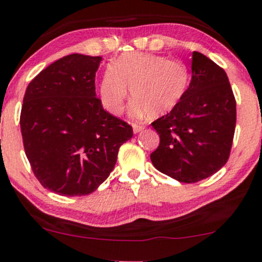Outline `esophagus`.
Listing matches in <instances>:
<instances>
[{
  "instance_id": "1",
  "label": "esophagus",
  "mask_w": 262,
  "mask_h": 262,
  "mask_svg": "<svg viewBox=\"0 0 262 262\" xmlns=\"http://www.w3.org/2000/svg\"><path fill=\"white\" fill-rule=\"evenodd\" d=\"M132 126H133V132L134 133H139V132H142L143 129L145 128L144 125H142V124H132Z\"/></svg>"
}]
</instances>
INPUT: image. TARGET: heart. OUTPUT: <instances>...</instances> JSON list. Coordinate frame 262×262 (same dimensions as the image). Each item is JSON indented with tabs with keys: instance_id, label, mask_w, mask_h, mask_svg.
<instances>
[{
	"instance_id": "heart-1",
	"label": "heart",
	"mask_w": 262,
	"mask_h": 262,
	"mask_svg": "<svg viewBox=\"0 0 262 262\" xmlns=\"http://www.w3.org/2000/svg\"><path fill=\"white\" fill-rule=\"evenodd\" d=\"M185 63L153 53H124L105 68L100 80V99L109 113L120 114L130 88L133 116L162 117L183 99L189 84Z\"/></svg>"
}]
</instances>
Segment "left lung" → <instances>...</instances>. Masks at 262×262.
<instances>
[{"label": "left lung", "mask_w": 262, "mask_h": 262, "mask_svg": "<svg viewBox=\"0 0 262 262\" xmlns=\"http://www.w3.org/2000/svg\"><path fill=\"white\" fill-rule=\"evenodd\" d=\"M236 124V102L225 71L192 52L191 80L170 113L151 123L160 137L153 165L180 183H196L229 159Z\"/></svg>", "instance_id": "1"}]
</instances>
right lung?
<instances>
[{"mask_svg":"<svg viewBox=\"0 0 262 262\" xmlns=\"http://www.w3.org/2000/svg\"><path fill=\"white\" fill-rule=\"evenodd\" d=\"M102 57L73 53L31 80L22 104L25 153L48 190L64 196L93 192L109 177L133 129L102 107L96 72Z\"/></svg>","mask_w":262,"mask_h":262,"instance_id":"1","label":"right lung"}]
</instances>
